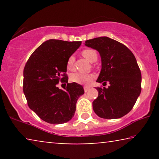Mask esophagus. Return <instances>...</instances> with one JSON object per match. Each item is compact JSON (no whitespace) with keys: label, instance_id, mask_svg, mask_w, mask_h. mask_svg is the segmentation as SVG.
I'll list each match as a JSON object with an SVG mask.
<instances>
[{"label":"esophagus","instance_id":"obj_1","mask_svg":"<svg viewBox=\"0 0 159 159\" xmlns=\"http://www.w3.org/2000/svg\"><path fill=\"white\" fill-rule=\"evenodd\" d=\"M90 87H89V86H84V92H85V93H87V92H88V91L89 90H90Z\"/></svg>","mask_w":159,"mask_h":159}]
</instances>
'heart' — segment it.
Masks as SVG:
<instances>
[{"label": "heart", "instance_id": "b5f03b06", "mask_svg": "<svg viewBox=\"0 0 159 159\" xmlns=\"http://www.w3.org/2000/svg\"><path fill=\"white\" fill-rule=\"evenodd\" d=\"M82 55L88 61L94 62L97 59V53L93 49H85L82 51ZM74 56H70L66 62V68L68 70H72L74 68ZM95 79V75L93 74H81L75 72L71 74L70 80L72 82L80 84H88Z\"/></svg>", "mask_w": 159, "mask_h": 159}]
</instances>
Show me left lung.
Masks as SVG:
<instances>
[{"mask_svg":"<svg viewBox=\"0 0 159 159\" xmlns=\"http://www.w3.org/2000/svg\"><path fill=\"white\" fill-rule=\"evenodd\" d=\"M84 45L96 50L101 58V70L96 82L108 88H96L98 96L93 108L103 119L121 118L128 114L141 92V72L131 51L118 41L100 37L85 41Z\"/></svg>","mask_w":159,"mask_h":159,"instance_id":"8db88e82","label":"left lung"}]
</instances>
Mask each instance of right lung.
<instances>
[{"label":"right lung","instance_id":"add662e5","mask_svg":"<svg viewBox=\"0 0 159 159\" xmlns=\"http://www.w3.org/2000/svg\"><path fill=\"white\" fill-rule=\"evenodd\" d=\"M81 41L48 40L43 43L28 59L24 69L23 91L30 108L43 121L53 125L72 119L76 103L84 91L81 84L68 83V58L79 48ZM66 82L64 91L56 84Z\"/></svg>","mask_w":159,"mask_h":159}]
</instances>
